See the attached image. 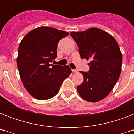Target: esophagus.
<instances>
[{
  "label": "esophagus",
  "instance_id": "1",
  "mask_svg": "<svg viewBox=\"0 0 134 134\" xmlns=\"http://www.w3.org/2000/svg\"><path fill=\"white\" fill-rule=\"evenodd\" d=\"M71 71H72L73 73H77L78 70L77 69H71Z\"/></svg>",
  "mask_w": 134,
  "mask_h": 134
}]
</instances>
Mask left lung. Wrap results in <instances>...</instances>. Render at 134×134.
<instances>
[{
	"label": "left lung",
	"mask_w": 134,
	"mask_h": 134,
	"mask_svg": "<svg viewBox=\"0 0 134 134\" xmlns=\"http://www.w3.org/2000/svg\"><path fill=\"white\" fill-rule=\"evenodd\" d=\"M81 58L90 60L88 72L80 71L83 82L77 86L84 100L97 102L110 93L118 81L122 64V55L113 37L97 28L71 32Z\"/></svg>",
	"instance_id": "left-lung-1"
}]
</instances>
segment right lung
I'll list each match as a JSON object with an SVG mask.
<instances>
[{
	"instance_id": "1",
	"label": "right lung",
	"mask_w": 134,
	"mask_h": 134,
	"mask_svg": "<svg viewBox=\"0 0 134 134\" xmlns=\"http://www.w3.org/2000/svg\"><path fill=\"white\" fill-rule=\"evenodd\" d=\"M69 33L41 26L30 30L20 42L17 67L24 88L38 100L55 96L63 81L71 73L68 65L51 64L57 56V46Z\"/></svg>"
}]
</instances>
